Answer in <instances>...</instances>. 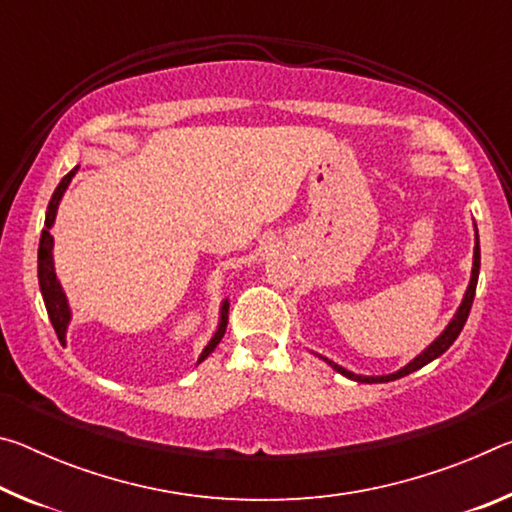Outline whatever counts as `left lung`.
Wrapping results in <instances>:
<instances>
[{
  "instance_id": "8db88e82",
  "label": "left lung",
  "mask_w": 512,
  "mask_h": 512,
  "mask_svg": "<svg viewBox=\"0 0 512 512\" xmlns=\"http://www.w3.org/2000/svg\"><path fill=\"white\" fill-rule=\"evenodd\" d=\"M479 268H481V248H479V232H476V225H474L472 275H470V284H467L461 305H458L456 314L452 316V320H449L443 332H440V334L436 336V341H431V343L427 345V348H424V350L418 354V357L406 363L404 368L391 372V375L368 377V375H357V372H352V370H345L343 366H339V363L329 361L327 357H320V354H318V357L323 359L325 363H329V366H332L336 372H341L343 377H348V379H352V381H359V384H384V381H395V379H400V377L411 375V372L420 370L422 366H427V363H431L433 359H438L440 354L447 352L449 345H452V343L458 339V334H461V329H463V325H465L467 316H470V309H472V302H474V293H476V282H479Z\"/></svg>"
}]
</instances>
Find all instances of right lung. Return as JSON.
Here are the masks:
<instances>
[{"label":"right lung","instance_id":"1","mask_svg":"<svg viewBox=\"0 0 512 512\" xmlns=\"http://www.w3.org/2000/svg\"><path fill=\"white\" fill-rule=\"evenodd\" d=\"M76 171H79V164H76V167L69 171L63 180H60L54 196H51V201L47 205V216H45V230H42L40 246H38V282H40L42 300H45L49 320H51V325H54V329H56L60 343H65V334H67L69 320H72V309H69V302H67L65 291H63V287H60V280L56 277L54 237H51L49 230L54 228L56 214H58V205H60V201H63V196L67 192L69 183H72V178L76 176ZM228 309H230V302H228V298H225L221 302L219 325H216V332L212 334V339L207 341V345H205L203 352H201V357H198V363L210 357L216 345L221 343L223 334H225V327H228Z\"/></svg>","mask_w":512,"mask_h":512}]
</instances>
